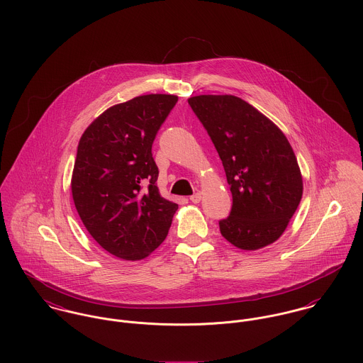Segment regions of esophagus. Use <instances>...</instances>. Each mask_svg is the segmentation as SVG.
<instances>
[{
	"instance_id": "obj_1",
	"label": "esophagus",
	"mask_w": 363,
	"mask_h": 363,
	"mask_svg": "<svg viewBox=\"0 0 363 363\" xmlns=\"http://www.w3.org/2000/svg\"><path fill=\"white\" fill-rule=\"evenodd\" d=\"M201 201V192H196V194H194L192 196H191V201L192 203H199Z\"/></svg>"
}]
</instances>
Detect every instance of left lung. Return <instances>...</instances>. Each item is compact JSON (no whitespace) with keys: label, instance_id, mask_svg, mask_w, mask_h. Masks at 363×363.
<instances>
[{"label":"left lung","instance_id":"obj_1","mask_svg":"<svg viewBox=\"0 0 363 363\" xmlns=\"http://www.w3.org/2000/svg\"><path fill=\"white\" fill-rule=\"evenodd\" d=\"M223 162L233 208L221 235L243 250L277 241L302 199L295 153L281 129L253 106L231 94L188 99Z\"/></svg>","mask_w":363,"mask_h":363}]
</instances>
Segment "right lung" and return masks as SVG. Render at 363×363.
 <instances>
[{
	"mask_svg": "<svg viewBox=\"0 0 363 363\" xmlns=\"http://www.w3.org/2000/svg\"><path fill=\"white\" fill-rule=\"evenodd\" d=\"M174 94H145L107 108L82 135L71 189L83 225L103 249L142 260L165 240L178 208L162 198L153 140Z\"/></svg>",
	"mask_w": 363,
	"mask_h": 363,
	"instance_id": "1",
	"label": "right lung"
}]
</instances>
